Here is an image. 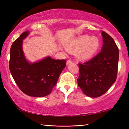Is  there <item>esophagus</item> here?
Listing matches in <instances>:
<instances>
[{"instance_id":"obj_1","label":"esophagus","mask_w":129,"mask_h":129,"mask_svg":"<svg viewBox=\"0 0 129 129\" xmlns=\"http://www.w3.org/2000/svg\"><path fill=\"white\" fill-rule=\"evenodd\" d=\"M71 62H72V61H71V60H68L67 61V65H69V64H71Z\"/></svg>"}]
</instances>
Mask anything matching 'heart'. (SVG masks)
Segmentation results:
<instances>
[{"mask_svg":"<svg viewBox=\"0 0 129 129\" xmlns=\"http://www.w3.org/2000/svg\"><path fill=\"white\" fill-rule=\"evenodd\" d=\"M100 41L97 37L83 35L76 39L71 44L67 47L69 51H76L78 57L86 60L90 58L98 51Z\"/></svg>","mask_w":129,"mask_h":129,"instance_id":"1","label":"heart"}]
</instances>
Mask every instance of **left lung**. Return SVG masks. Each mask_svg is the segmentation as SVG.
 <instances>
[{
  "mask_svg": "<svg viewBox=\"0 0 129 129\" xmlns=\"http://www.w3.org/2000/svg\"><path fill=\"white\" fill-rule=\"evenodd\" d=\"M101 51L91 60L79 64L78 85L85 94L99 97L105 93L117 78L119 50L110 35L102 32Z\"/></svg>",
  "mask_w": 129,
  "mask_h": 129,
  "instance_id": "1",
  "label": "left lung"
}]
</instances>
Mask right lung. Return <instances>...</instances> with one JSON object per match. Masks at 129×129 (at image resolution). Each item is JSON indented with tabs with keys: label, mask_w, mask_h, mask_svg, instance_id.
Listing matches in <instances>:
<instances>
[{
	"label": "right lung",
	"mask_w": 129,
	"mask_h": 129,
	"mask_svg": "<svg viewBox=\"0 0 129 129\" xmlns=\"http://www.w3.org/2000/svg\"><path fill=\"white\" fill-rule=\"evenodd\" d=\"M27 30L13 43L10 50L9 68L13 78L24 93L31 97H41L51 93L62 70L65 60H54L50 56L30 62L23 50V42L29 35Z\"/></svg>",
	"instance_id": "1"
}]
</instances>
